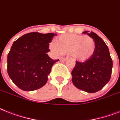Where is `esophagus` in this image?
Returning <instances> with one entry per match:
<instances>
[{
  "label": "esophagus",
  "instance_id": "esophagus-1",
  "mask_svg": "<svg viewBox=\"0 0 120 120\" xmlns=\"http://www.w3.org/2000/svg\"><path fill=\"white\" fill-rule=\"evenodd\" d=\"M66 59H67V58H65V57H60V60L61 62H64L66 60Z\"/></svg>",
  "mask_w": 120,
  "mask_h": 120
}]
</instances>
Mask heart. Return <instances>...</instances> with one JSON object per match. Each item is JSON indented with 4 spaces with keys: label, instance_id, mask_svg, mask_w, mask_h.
<instances>
[{
    "label": "heart",
    "instance_id": "b5f03b06",
    "mask_svg": "<svg viewBox=\"0 0 120 120\" xmlns=\"http://www.w3.org/2000/svg\"><path fill=\"white\" fill-rule=\"evenodd\" d=\"M50 47L58 55L69 53L75 60L85 62L94 54L95 44L89 36L65 34L60 36L56 42H52Z\"/></svg>",
    "mask_w": 120,
    "mask_h": 120
}]
</instances>
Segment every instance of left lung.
I'll return each instance as SVG.
<instances>
[{"mask_svg":"<svg viewBox=\"0 0 120 120\" xmlns=\"http://www.w3.org/2000/svg\"><path fill=\"white\" fill-rule=\"evenodd\" d=\"M94 40L95 52L85 62L76 61L72 70V82L79 89L94 93L102 89L110 79L113 62L105 42L94 32L84 31Z\"/></svg>","mask_w":120,"mask_h":120,"instance_id":"8db88e82","label":"left lung"}]
</instances>
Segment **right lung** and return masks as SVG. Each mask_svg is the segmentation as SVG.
<instances>
[{
    "label": "right lung",
    "mask_w": 120,
    "mask_h": 120,
    "mask_svg": "<svg viewBox=\"0 0 120 120\" xmlns=\"http://www.w3.org/2000/svg\"><path fill=\"white\" fill-rule=\"evenodd\" d=\"M54 33H27L13 42L7 56V72L21 90L32 91L46 84L51 68L58 60L47 54Z\"/></svg>",
    "instance_id": "add662e5"
}]
</instances>
